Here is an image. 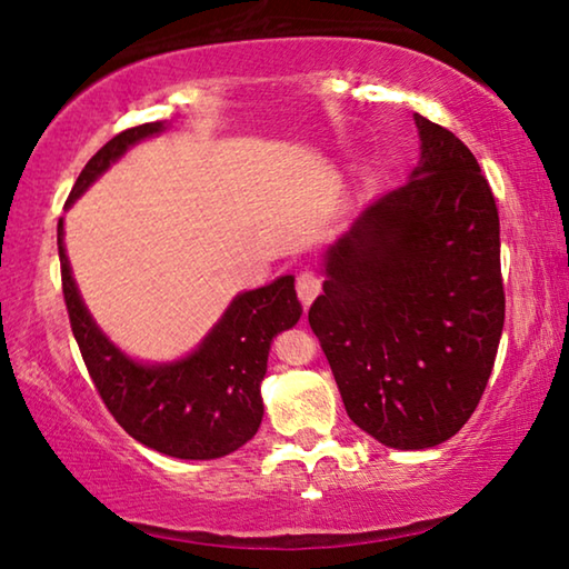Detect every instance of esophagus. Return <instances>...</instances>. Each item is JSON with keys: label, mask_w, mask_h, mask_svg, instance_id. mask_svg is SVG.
<instances>
[{"label": "esophagus", "mask_w": 569, "mask_h": 569, "mask_svg": "<svg viewBox=\"0 0 569 569\" xmlns=\"http://www.w3.org/2000/svg\"><path fill=\"white\" fill-rule=\"evenodd\" d=\"M296 293L301 298L303 306H311L313 298L321 293V278L306 268V271L296 276Z\"/></svg>", "instance_id": "esophagus-1"}]
</instances>
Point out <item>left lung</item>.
I'll list each match as a JSON object with an SVG mask.
<instances>
[{
  "label": "left lung",
  "mask_w": 569,
  "mask_h": 569,
  "mask_svg": "<svg viewBox=\"0 0 569 569\" xmlns=\"http://www.w3.org/2000/svg\"><path fill=\"white\" fill-rule=\"evenodd\" d=\"M413 120L419 168L331 246L308 311L346 413L393 449L437 447L465 427L505 326L492 188L455 132Z\"/></svg>",
  "instance_id": "left-lung-1"
}]
</instances>
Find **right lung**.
Masks as SVG:
<instances>
[{
  "mask_svg": "<svg viewBox=\"0 0 569 569\" xmlns=\"http://www.w3.org/2000/svg\"><path fill=\"white\" fill-rule=\"evenodd\" d=\"M160 130L162 122H146L104 142L77 178L67 206H72L124 150ZM57 238L62 293L74 341L114 421L140 445L178 459H218L243 447L263 419L261 379L273 336L301 319L293 276L240 293L188 359L142 366L114 349L82 306L64 256L62 220Z\"/></svg>",
  "mask_w": 569,
  "mask_h": 569,
  "instance_id": "right-lung-1",
  "label": "right lung"
}]
</instances>
